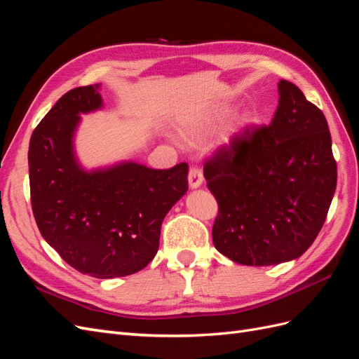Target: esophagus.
Instances as JSON below:
<instances>
[{"label": "esophagus", "mask_w": 359, "mask_h": 359, "mask_svg": "<svg viewBox=\"0 0 359 359\" xmlns=\"http://www.w3.org/2000/svg\"><path fill=\"white\" fill-rule=\"evenodd\" d=\"M202 182H203V173H202L201 168L193 166L190 169V172H189V184H190V187L191 189H198V187L202 186Z\"/></svg>", "instance_id": "1"}]
</instances>
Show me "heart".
Masks as SVG:
<instances>
[{
	"label": "heart",
	"mask_w": 359,
	"mask_h": 359,
	"mask_svg": "<svg viewBox=\"0 0 359 359\" xmlns=\"http://www.w3.org/2000/svg\"><path fill=\"white\" fill-rule=\"evenodd\" d=\"M227 115V109H222L220 112H217V115L214 116V121H220V119H223L224 116ZM248 123V118L247 116H241V118H238L236 119V123L231 127V130H229V135L227 136H232V135H235V133H238L240 132L241 128H244L245 127V124ZM205 128H208V124H201V126H198V127H194L193 128V132H202V130H205Z\"/></svg>",
	"instance_id": "b5f03b06"
}]
</instances>
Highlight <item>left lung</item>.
I'll use <instances>...</instances> for the list:
<instances>
[{
  "mask_svg": "<svg viewBox=\"0 0 359 359\" xmlns=\"http://www.w3.org/2000/svg\"><path fill=\"white\" fill-rule=\"evenodd\" d=\"M269 126L245 127L205 161L219 203L212 243L241 265L299 257L316 240L337 186L327 118L289 81L278 82Z\"/></svg>",
  "mask_w": 359,
  "mask_h": 359,
  "instance_id": "1",
  "label": "left lung"
}]
</instances>
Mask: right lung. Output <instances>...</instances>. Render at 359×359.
Segmentation results:
<instances>
[{
  "mask_svg": "<svg viewBox=\"0 0 359 359\" xmlns=\"http://www.w3.org/2000/svg\"><path fill=\"white\" fill-rule=\"evenodd\" d=\"M100 83L64 94L29 140L31 206L41 236L82 274L115 278L154 259L166 214L189 190V165L123 163L85 172L74 160L79 114L102 107Z\"/></svg>",
  "mask_w": 359,
  "mask_h": 359,
  "instance_id": "1",
  "label": "right lung"
}]
</instances>
